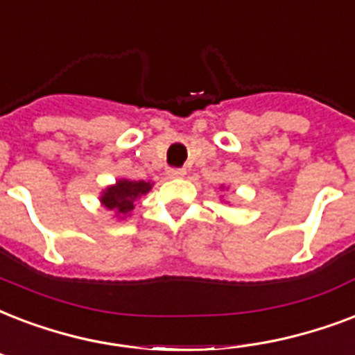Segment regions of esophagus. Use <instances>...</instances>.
<instances>
[{"label": "esophagus", "mask_w": 355, "mask_h": 355, "mask_svg": "<svg viewBox=\"0 0 355 355\" xmlns=\"http://www.w3.org/2000/svg\"><path fill=\"white\" fill-rule=\"evenodd\" d=\"M185 174H187L185 168H168L166 170V175H168V178H183Z\"/></svg>", "instance_id": "esophagus-1"}]
</instances>
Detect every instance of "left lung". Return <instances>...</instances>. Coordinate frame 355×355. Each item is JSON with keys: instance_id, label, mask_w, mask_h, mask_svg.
<instances>
[{"instance_id": "1", "label": "left lung", "mask_w": 355, "mask_h": 355, "mask_svg": "<svg viewBox=\"0 0 355 355\" xmlns=\"http://www.w3.org/2000/svg\"><path fill=\"white\" fill-rule=\"evenodd\" d=\"M220 189H222V191H224V187H220Z\"/></svg>"}]
</instances>
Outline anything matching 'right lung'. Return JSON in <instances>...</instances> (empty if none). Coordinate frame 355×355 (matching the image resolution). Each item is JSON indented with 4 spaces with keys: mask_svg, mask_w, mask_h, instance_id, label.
<instances>
[{
    "mask_svg": "<svg viewBox=\"0 0 355 355\" xmlns=\"http://www.w3.org/2000/svg\"><path fill=\"white\" fill-rule=\"evenodd\" d=\"M152 181H135L128 180V178H120L116 183L107 185L100 194L101 207L107 209L111 216L118 218V220H125L131 216V211L135 207V202L140 200V196H144L152 191Z\"/></svg>",
    "mask_w": 355,
    "mask_h": 355,
    "instance_id": "right-lung-1",
    "label": "right lung"
}]
</instances>
